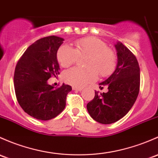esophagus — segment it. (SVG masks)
Wrapping results in <instances>:
<instances>
[{
	"mask_svg": "<svg viewBox=\"0 0 158 158\" xmlns=\"http://www.w3.org/2000/svg\"><path fill=\"white\" fill-rule=\"evenodd\" d=\"M73 90H75V91H82V88H79V87H76V86H75V87H73Z\"/></svg>",
	"mask_w": 158,
	"mask_h": 158,
	"instance_id": "obj_1",
	"label": "esophagus"
}]
</instances>
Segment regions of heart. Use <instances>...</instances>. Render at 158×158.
I'll list each match as a JSON object with an SVG mask.
<instances>
[{
  "mask_svg": "<svg viewBox=\"0 0 158 158\" xmlns=\"http://www.w3.org/2000/svg\"><path fill=\"white\" fill-rule=\"evenodd\" d=\"M76 48L67 44L60 46L57 53L58 62L63 67H68L77 61L79 56L88 55L87 69L73 67L64 72V79L66 83L76 87H83L97 79L98 73L107 76L115 69L117 57L107 44L94 37L79 39L75 43Z\"/></svg>",
  "mask_w": 158,
  "mask_h": 158,
  "instance_id": "obj_1",
  "label": "heart"
}]
</instances>
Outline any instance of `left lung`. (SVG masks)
<instances>
[{"label":"left lung","instance_id":"1","mask_svg":"<svg viewBox=\"0 0 158 158\" xmlns=\"http://www.w3.org/2000/svg\"><path fill=\"white\" fill-rule=\"evenodd\" d=\"M117 64L115 70L100 88L107 86L108 92L95 91L87 110L93 119L102 124L118 121L130 110L137 99L140 88V68L135 56L121 42L115 44Z\"/></svg>","mask_w":158,"mask_h":158}]
</instances>
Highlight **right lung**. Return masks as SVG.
I'll list each match as a JSON object with an SVG mask.
<instances>
[{
    "mask_svg": "<svg viewBox=\"0 0 158 158\" xmlns=\"http://www.w3.org/2000/svg\"><path fill=\"white\" fill-rule=\"evenodd\" d=\"M63 38L44 37L31 44L15 68V93L23 110L34 118L49 120L59 115L66 107V95L72 90L69 85L54 87L48 83L59 74L57 53Z\"/></svg>",
    "mask_w": 158,
    "mask_h": 158,
    "instance_id": "1",
    "label": "right lung"
}]
</instances>
